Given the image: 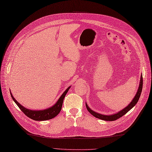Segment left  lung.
I'll use <instances>...</instances> for the list:
<instances>
[{
  "label": "left lung",
  "mask_w": 152,
  "mask_h": 152,
  "mask_svg": "<svg viewBox=\"0 0 152 152\" xmlns=\"http://www.w3.org/2000/svg\"><path fill=\"white\" fill-rule=\"evenodd\" d=\"M142 86H143V79H142V76H141L140 82L139 87H138V91L136 95H135V96L134 97L133 100L131 101L130 104L127 106V107L125 108L124 109H123L122 110H121L120 112H118L117 114H113L111 115H105L100 114H98V113L91 110L89 108L88 104H86L87 110H88L90 114H92L93 116H95V117L96 118L101 119H102V120H104V121H115V120H116V119H118L119 118H120L121 117H122L123 115H124L126 113H127L133 107V106H134L135 104H137L138 101V99H139V98H140V96L141 95L142 90Z\"/></svg>",
  "instance_id": "obj_1"
}]
</instances>
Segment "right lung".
<instances>
[{
	"label": "right lung",
	"mask_w": 152,
	"mask_h": 152,
	"mask_svg": "<svg viewBox=\"0 0 152 152\" xmlns=\"http://www.w3.org/2000/svg\"><path fill=\"white\" fill-rule=\"evenodd\" d=\"M70 87H69L64 91L62 95L61 96L59 99L58 100V101L56 102V104L51 106V108H48L46 110H28L26 108L23 107V106H21L19 103L16 101V100L14 98V96H12L11 93V96L12 99L14 100V101L15 102V104L18 105V107L20 108L21 110L24 113V114L26 115L27 117L29 118L33 119V120L36 121H45L48 120V119H52L56 117L57 115L59 114L60 112L61 108H62L63 105V102L64 96L66 95V93L69 91V88Z\"/></svg>",
	"instance_id": "right-lung-1"
}]
</instances>
